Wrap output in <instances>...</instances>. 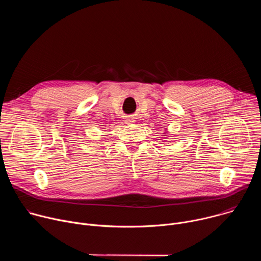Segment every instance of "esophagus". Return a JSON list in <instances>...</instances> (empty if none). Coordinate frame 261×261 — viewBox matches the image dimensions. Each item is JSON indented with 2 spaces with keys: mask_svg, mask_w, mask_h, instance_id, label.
Wrapping results in <instances>:
<instances>
[{
  "mask_svg": "<svg viewBox=\"0 0 261 261\" xmlns=\"http://www.w3.org/2000/svg\"><path fill=\"white\" fill-rule=\"evenodd\" d=\"M134 121H135L134 119H132V118H128V119L126 120V123H127V124H131V123H134Z\"/></svg>",
  "mask_w": 261,
  "mask_h": 261,
  "instance_id": "1",
  "label": "esophagus"
}]
</instances>
